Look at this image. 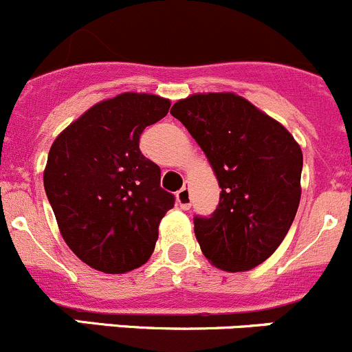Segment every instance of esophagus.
<instances>
[{
	"label": "esophagus",
	"instance_id": "1",
	"mask_svg": "<svg viewBox=\"0 0 352 352\" xmlns=\"http://www.w3.org/2000/svg\"><path fill=\"white\" fill-rule=\"evenodd\" d=\"M177 204H179L182 209H189L190 208V190H189V187H182V189L177 192Z\"/></svg>",
	"mask_w": 352,
	"mask_h": 352
}]
</instances>
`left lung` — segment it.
Listing matches in <instances>:
<instances>
[{
	"instance_id": "left-lung-1",
	"label": "left lung",
	"mask_w": 352,
	"mask_h": 352,
	"mask_svg": "<svg viewBox=\"0 0 352 352\" xmlns=\"http://www.w3.org/2000/svg\"><path fill=\"white\" fill-rule=\"evenodd\" d=\"M202 148L216 177L219 204L194 216L202 254L216 267L248 271L285 240L301 196L303 155L272 117L235 94H199L170 110Z\"/></svg>"
}]
</instances>
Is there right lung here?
Segmentation results:
<instances>
[{
    "label": "right lung",
    "mask_w": 352,
    "mask_h": 352,
    "mask_svg": "<svg viewBox=\"0 0 352 352\" xmlns=\"http://www.w3.org/2000/svg\"><path fill=\"white\" fill-rule=\"evenodd\" d=\"M170 100L122 94L100 102L52 143L44 172L49 204L67 247L90 267L122 274L143 265L175 197L140 136L166 116Z\"/></svg>",
    "instance_id": "add662e5"
}]
</instances>
